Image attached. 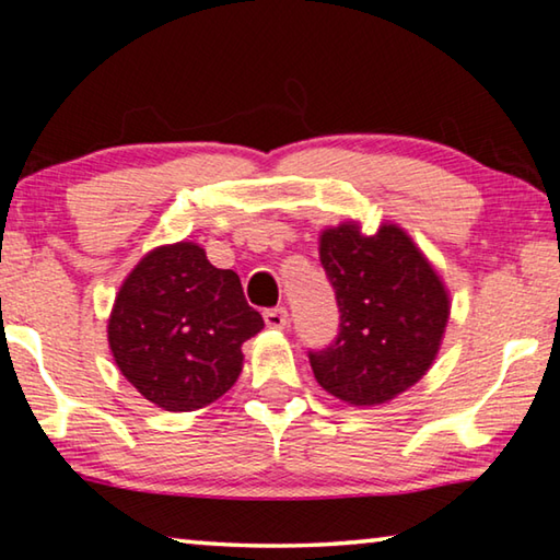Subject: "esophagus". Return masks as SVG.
<instances>
[{"mask_svg": "<svg viewBox=\"0 0 560 560\" xmlns=\"http://www.w3.org/2000/svg\"><path fill=\"white\" fill-rule=\"evenodd\" d=\"M264 324H267L269 328H277V330L287 328V324H289V314H287V308H283V306L267 308V311H264Z\"/></svg>", "mask_w": 560, "mask_h": 560, "instance_id": "34e87169", "label": "esophagus"}]
</instances>
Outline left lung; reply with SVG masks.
Here are the masks:
<instances>
[{"label": "left lung", "instance_id": "obj_1", "mask_svg": "<svg viewBox=\"0 0 560 560\" xmlns=\"http://www.w3.org/2000/svg\"><path fill=\"white\" fill-rule=\"evenodd\" d=\"M340 328L334 343L308 350L318 385L338 400L373 407L393 400L430 371L450 318V293L407 232L375 234L343 222L318 244Z\"/></svg>", "mask_w": 560, "mask_h": 560}]
</instances>
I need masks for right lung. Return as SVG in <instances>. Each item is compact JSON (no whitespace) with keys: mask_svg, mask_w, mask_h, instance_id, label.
I'll return each instance as SVG.
<instances>
[{"mask_svg":"<svg viewBox=\"0 0 560 560\" xmlns=\"http://www.w3.org/2000/svg\"><path fill=\"white\" fill-rule=\"evenodd\" d=\"M264 318L232 269H217L200 244L148 252L128 273L108 318V346L136 390L167 412L214 402L242 373V343Z\"/></svg>","mask_w":560,"mask_h":560,"instance_id":"right-lung-1","label":"right lung"}]
</instances>
